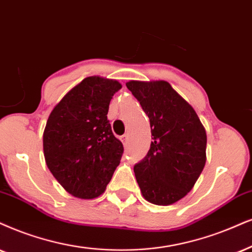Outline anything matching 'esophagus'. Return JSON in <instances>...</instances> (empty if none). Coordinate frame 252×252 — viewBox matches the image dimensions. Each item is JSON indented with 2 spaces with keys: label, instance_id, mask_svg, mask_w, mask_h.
<instances>
[{
  "label": "esophagus",
  "instance_id": "esophagus-1",
  "mask_svg": "<svg viewBox=\"0 0 252 252\" xmlns=\"http://www.w3.org/2000/svg\"><path fill=\"white\" fill-rule=\"evenodd\" d=\"M121 141L123 142L124 146H126V144H128V135H126H126H123L122 137H121Z\"/></svg>",
  "mask_w": 252,
  "mask_h": 252
}]
</instances>
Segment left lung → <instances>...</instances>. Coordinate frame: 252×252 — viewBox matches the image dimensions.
Instances as JSON below:
<instances>
[{"label": "left lung", "instance_id": "1", "mask_svg": "<svg viewBox=\"0 0 252 252\" xmlns=\"http://www.w3.org/2000/svg\"><path fill=\"white\" fill-rule=\"evenodd\" d=\"M148 115L152 142L133 166L145 200L167 206L193 189L206 164L207 135L195 110L166 81H129Z\"/></svg>", "mask_w": 252, "mask_h": 252}]
</instances>
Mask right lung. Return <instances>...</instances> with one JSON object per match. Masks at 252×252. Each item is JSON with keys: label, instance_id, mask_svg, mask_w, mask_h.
<instances>
[{"label": "right lung", "instance_id": "1", "mask_svg": "<svg viewBox=\"0 0 252 252\" xmlns=\"http://www.w3.org/2000/svg\"><path fill=\"white\" fill-rule=\"evenodd\" d=\"M119 81L88 76L51 111L43 135L44 157L58 183L73 196L94 199L106 190L123 144L107 119Z\"/></svg>", "mask_w": 252, "mask_h": 252}]
</instances>
